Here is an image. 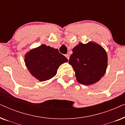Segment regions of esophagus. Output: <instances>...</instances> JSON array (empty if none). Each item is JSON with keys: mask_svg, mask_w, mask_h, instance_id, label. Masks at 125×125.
Segmentation results:
<instances>
[{"mask_svg": "<svg viewBox=\"0 0 125 125\" xmlns=\"http://www.w3.org/2000/svg\"><path fill=\"white\" fill-rule=\"evenodd\" d=\"M65 57L67 58V59L68 60H69V54H65Z\"/></svg>", "mask_w": 125, "mask_h": 125, "instance_id": "34e87169", "label": "esophagus"}]
</instances>
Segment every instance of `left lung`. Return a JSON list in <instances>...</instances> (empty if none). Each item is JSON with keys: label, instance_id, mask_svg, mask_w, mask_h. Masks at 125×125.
<instances>
[{"label": "left lung", "instance_id": "8db88e82", "mask_svg": "<svg viewBox=\"0 0 125 125\" xmlns=\"http://www.w3.org/2000/svg\"><path fill=\"white\" fill-rule=\"evenodd\" d=\"M69 64L76 73L77 81L88 85L98 81L105 73L107 56L101 46L94 42L79 43L73 49Z\"/></svg>", "mask_w": 125, "mask_h": 125}]
</instances>
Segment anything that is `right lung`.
I'll return each mask as SVG.
<instances>
[{
    "mask_svg": "<svg viewBox=\"0 0 125 125\" xmlns=\"http://www.w3.org/2000/svg\"><path fill=\"white\" fill-rule=\"evenodd\" d=\"M25 58V65L30 73L40 81L54 77L59 66L68 61L57 49L44 44L27 53Z\"/></svg>",
    "mask_w": 125,
    "mask_h": 125,
    "instance_id": "right-lung-1",
    "label": "right lung"
}]
</instances>
